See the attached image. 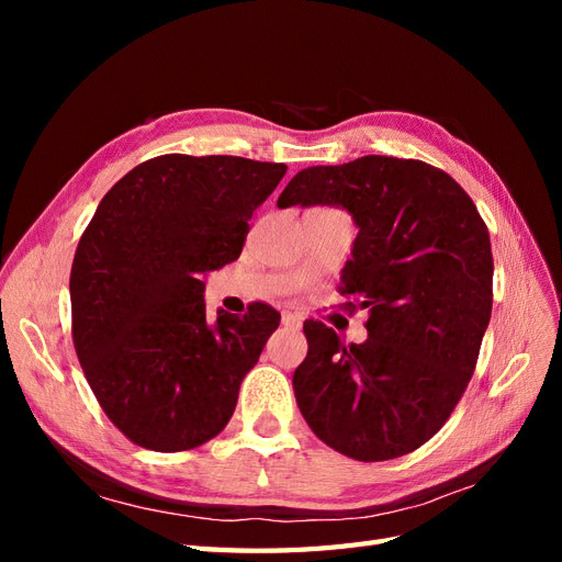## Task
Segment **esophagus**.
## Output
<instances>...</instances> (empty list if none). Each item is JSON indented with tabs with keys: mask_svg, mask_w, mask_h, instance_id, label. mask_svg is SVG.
<instances>
[{
	"mask_svg": "<svg viewBox=\"0 0 562 562\" xmlns=\"http://www.w3.org/2000/svg\"><path fill=\"white\" fill-rule=\"evenodd\" d=\"M281 323H283L285 328H293V330L302 328V318H300L297 314H293V312H283V316H281Z\"/></svg>",
	"mask_w": 562,
	"mask_h": 562,
	"instance_id": "34e87169",
	"label": "esophagus"
}]
</instances>
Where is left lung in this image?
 Here are the masks:
<instances>
[{
	"instance_id": "1",
	"label": "left lung",
	"mask_w": 562,
	"mask_h": 562,
	"mask_svg": "<svg viewBox=\"0 0 562 562\" xmlns=\"http://www.w3.org/2000/svg\"><path fill=\"white\" fill-rule=\"evenodd\" d=\"M297 203L353 215L359 236L337 293L351 314L368 310L363 345L304 321L300 413L359 462L413 452L448 422L479 363L495 271L487 225L446 171L382 155L304 168L279 196L281 209Z\"/></svg>"
}]
</instances>
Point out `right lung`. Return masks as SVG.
<instances>
[{"label":"right lung","instance_id":"obj_1","mask_svg":"<svg viewBox=\"0 0 562 562\" xmlns=\"http://www.w3.org/2000/svg\"><path fill=\"white\" fill-rule=\"evenodd\" d=\"M285 164L161 155L98 203L70 271L72 342L95 401L131 443L182 452L227 427L281 314L252 302L211 323L203 271L241 255Z\"/></svg>","mask_w":562,"mask_h":562}]
</instances>
